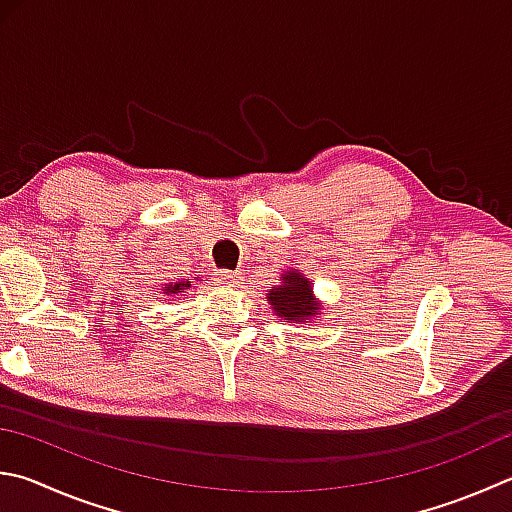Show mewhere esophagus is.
<instances>
[{"label":"esophagus","mask_w":512,"mask_h":512,"mask_svg":"<svg viewBox=\"0 0 512 512\" xmlns=\"http://www.w3.org/2000/svg\"><path fill=\"white\" fill-rule=\"evenodd\" d=\"M215 280H217V284H221V286H239L241 280H244V277H241V273L219 271V273L215 275Z\"/></svg>","instance_id":"1"}]
</instances>
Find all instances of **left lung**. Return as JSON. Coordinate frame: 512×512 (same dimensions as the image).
I'll return each mask as SVG.
<instances>
[{
    "instance_id": "1",
    "label": "left lung",
    "mask_w": 512,
    "mask_h": 512,
    "mask_svg": "<svg viewBox=\"0 0 512 512\" xmlns=\"http://www.w3.org/2000/svg\"><path fill=\"white\" fill-rule=\"evenodd\" d=\"M266 300L277 318L293 324H306L320 318L324 309L320 297H315L313 293L309 277H304V273L297 271V268H286L280 277V284L266 291Z\"/></svg>"
}]
</instances>
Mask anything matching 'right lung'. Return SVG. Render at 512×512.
Returning a JSON list of instances; mask_svg holds the SVG:
<instances>
[{
	"label": "right lung",
	"mask_w": 512,
	"mask_h": 512,
	"mask_svg": "<svg viewBox=\"0 0 512 512\" xmlns=\"http://www.w3.org/2000/svg\"><path fill=\"white\" fill-rule=\"evenodd\" d=\"M185 288H190V282L188 280H183V282H170V284H165L161 291H163V295H183L185 293Z\"/></svg>",
	"instance_id": "obj_1"
}]
</instances>
